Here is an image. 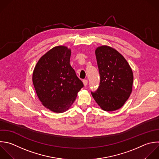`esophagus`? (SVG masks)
I'll use <instances>...</instances> for the list:
<instances>
[{"label":"esophagus","instance_id":"obj_1","mask_svg":"<svg viewBox=\"0 0 159 159\" xmlns=\"http://www.w3.org/2000/svg\"><path fill=\"white\" fill-rule=\"evenodd\" d=\"M83 84H84V86H86L87 84H88V80H84L83 81Z\"/></svg>","mask_w":159,"mask_h":159}]
</instances>
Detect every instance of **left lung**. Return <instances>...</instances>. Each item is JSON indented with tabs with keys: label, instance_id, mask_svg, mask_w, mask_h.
<instances>
[{
	"label": "left lung",
	"instance_id": "obj_1",
	"mask_svg": "<svg viewBox=\"0 0 159 159\" xmlns=\"http://www.w3.org/2000/svg\"><path fill=\"white\" fill-rule=\"evenodd\" d=\"M100 83L91 94L100 107L106 111L120 108L132 92L133 73L124 57L109 46L98 47L95 51Z\"/></svg>",
	"mask_w": 159,
	"mask_h": 159
}]
</instances>
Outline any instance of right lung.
I'll use <instances>...</instances> for the list:
<instances>
[{
	"label": "right lung",
	"mask_w": 159,
	"mask_h": 159,
	"mask_svg": "<svg viewBox=\"0 0 159 159\" xmlns=\"http://www.w3.org/2000/svg\"><path fill=\"white\" fill-rule=\"evenodd\" d=\"M71 50L57 46L43 55L37 62L32 81L38 98L50 111H67L84 86L71 66Z\"/></svg>",
	"instance_id": "right-lung-1"
}]
</instances>
